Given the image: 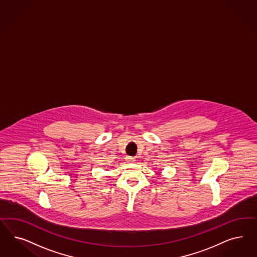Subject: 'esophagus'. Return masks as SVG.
Here are the masks:
<instances>
[{"label":"esophagus","mask_w":257,"mask_h":257,"mask_svg":"<svg viewBox=\"0 0 257 257\" xmlns=\"http://www.w3.org/2000/svg\"><path fill=\"white\" fill-rule=\"evenodd\" d=\"M126 161H127V162H131V163H133V162H135V158L126 157Z\"/></svg>","instance_id":"34e87169"}]
</instances>
